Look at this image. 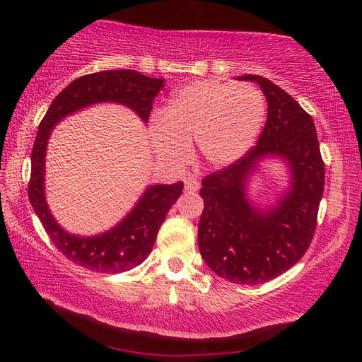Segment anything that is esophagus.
<instances>
[{
    "instance_id": "obj_1",
    "label": "esophagus",
    "mask_w": 362,
    "mask_h": 362,
    "mask_svg": "<svg viewBox=\"0 0 362 362\" xmlns=\"http://www.w3.org/2000/svg\"><path fill=\"white\" fill-rule=\"evenodd\" d=\"M185 191L187 193H196V191L201 188V183H199V180L196 179V177H193V175H188V177H185Z\"/></svg>"
}]
</instances>
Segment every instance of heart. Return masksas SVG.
Masks as SVG:
<instances>
[{"mask_svg":"<svg viewBox=\"0 0 362 362\" xmlns=\"http://www.w3.org/2000/svg\"><path fill=\"white\" fill-rule=\"evenodd\" d=\"M266 112L264 95L252 83L194 81L175 90L165 115L149 121V143L160 160L179 163L194 140L205 165L227 168L257 143Z\"/></svg>","mask_w":362,"mask_h":362,"instance_id":"heart-1","label":"heart"}]
</instances>
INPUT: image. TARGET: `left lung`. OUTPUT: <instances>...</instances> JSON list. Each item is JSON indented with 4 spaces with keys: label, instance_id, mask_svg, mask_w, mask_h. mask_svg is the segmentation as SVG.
Instances as JSON below:
<instances>
[{
    "label": "left lung",
    "instance_id": "8db88e82",
    "mask_svg": "<svg viewBox=\"0 0 362 362\" xmlns=\"http://www.w3.org/2000/svg\"><path fill=\"white\" fill-rule=\"evenodd\" d=\"M267 99V119L257 146L235 165L202 180L204 211L197 244L214 274L236 284H261L305 255L316 230L325 165L313 118L294 98L266 78L244 74ZM266 158L287 165L288 188L274 206L248 199L250 177Z\"/></svg>",
    "mask_w": 362,
    "mask_h": 362
}]
</instances>
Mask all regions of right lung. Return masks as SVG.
Segmentation results:
<instances>
[{
    "mask_svg": "<svg viewBox=\"0 0 362 362\" xmlns=\"http://www.w3.org/2000/svg\"><path fill=\"white\" fill-rule=\"evenodd\" d=\"M163 87V78H148L134 70L81 76L56 96L38 126L30 152L29 202L54 245L74 264L103 274H119L141 264L152 250L169 209L182 194L183 182L148 187L134 209L104 233L81 236L66 232L54 219L45 194L46 149L54 126L68 115L101 103L126 105L148 122L153 99Z\"/></svg>",
    "mask_w": 362,
    "mask_h": 362,
    "instance_id": "1",
    "label": "right lung"
}]
</instances>
